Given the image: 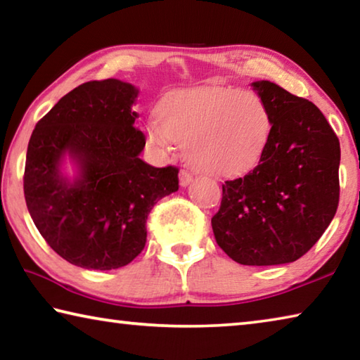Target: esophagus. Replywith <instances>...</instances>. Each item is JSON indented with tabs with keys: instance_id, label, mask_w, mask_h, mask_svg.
Segmentation results:
<instances>
[{
	"instance_id": "1",
	"label": "esophagus",
	"mask_w": 360,
	"mask_h": 360,
	"mask_svg": "<svg viewBox=\"0 0 360 360\" xmlns=\"http://www.w3.org/2000/svg\"><path fill=\"white\" fill-rule=\"evenodd\" d=\"M192 181H193L192 173H188L187 169H181V173H179V184H181V187L188 186Z\"/></svg>"
}]
</instances>
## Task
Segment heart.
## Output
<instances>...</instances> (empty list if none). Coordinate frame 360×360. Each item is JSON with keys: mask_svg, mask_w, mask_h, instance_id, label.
I'll use <instances>...</instances> for the list:
<instances>
[{"mask_svg": "<svg viewBox=\"0 0 360 360\" xmlns=\"http://www.w3.org/2000/svg\"><path fill=\"white\" fill-rule=\"evenodd\" d=\"M271 135L268 108L251 90L205 87L167 96L158 120L148 125V141L168 152L186 146L192 165L206 174L240 176L262 160Z\"/></svg>", "mask_w": 360, "mask_h": 360, "instance_id": "heart-1", "label": "heart"}]
</instances>
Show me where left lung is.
Returning <instances> with one entry per match:
<instances>
[{
  "mask_svg": "<svg viewBox=\"0 0 360 360\" xmlns=\"http://www.w3.org/2000/svg\"><path fill=\"white\" fill-rule=\"evenodd\" d=\"M271 135L259 165L225 181L211 219L217 245L241 265H281L307 254L338 208L340 141L311 101L270 81L252 82Z\"/></svg>",
  "mask_w": 360,
  "mask_h": 360,
  "instance_id": "left-lung-1",
  "label": "left lung"
}]
</instances>
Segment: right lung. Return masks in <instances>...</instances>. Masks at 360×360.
I'll use <instances>...</instances> for the list:
<instances>
[{
    "label": "right lung",
    "mask_w": 360,
    "mask_h": 360,
    "mask_svg": "<svg viewBox=\"0 0 360 360\" xmlns=\"http://www.w3.org/2000/svg\"><path fill=\"white\" fill-rule=\"evenodd\" d=\"M138 89L119 79L90 81L66 94L32 133L23 192L42 238L70 264L87 270L125 266L146 246L154 205L179 188L176 167L139 158L146 146L131 106ZM70 155L72 181L61 174Z\"/></svg>",
    "instance_id": "1"
}]
</instances>
